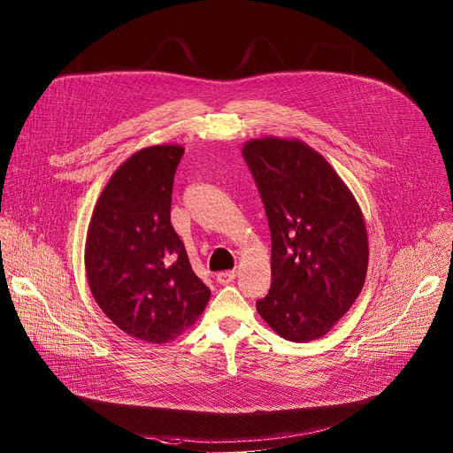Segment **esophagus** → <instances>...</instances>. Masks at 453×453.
<instances>
[{
    "label": "esophagus",
    "mask_w": 453,
    "mask_h": 453,
    "mask_svg": "<svg viewBox=\"0 0 453 453\" xmlns=\"http://www.w3.org/2000/svg\"><path fill=\"white\" fill-rule=\"evenodd\" d=\"M215 278H217L219 283L226 285V283H231V281L236 278V272H234V270H229V272L217 273Z\"/></svg>",
    "instance_id": "34e87169"
}]
</instances>
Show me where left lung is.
Instances as JSON below:
<instances>
[{"label":"left lung","mask_w":453,"mask_h":453,"mask_svg":"<svg viewBox=\"0 0 453 453\" xmlns=\"http://www.w3.org/2000/svg\"><path fill=\"white\" fill-rule=\"evenodd\" d=\"M272 231V287L259 315L288 342L322 338L361 294L369 249L361 208L331 165L299 140L242 150Z\"/></svg>","instance_id":"obj_1"}]
</instances>
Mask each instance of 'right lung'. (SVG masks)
<instances>
[{"label":"right lung","instance_id":"add662e5","mask_svg":"<svg viewBox=\"0 0 453 453\" xmlns=\"http://www.w3.org/2000/svg\"><path fill=\"white\" fill-rule=\"evenodd\" d=\"M180 145H154L104 185L86 240V272L103 313L126 334L163 345L204 311L210 288L192 272L172 226Z\"/></svg>","mask_w":453,"mask_h":453}]
</instances>
